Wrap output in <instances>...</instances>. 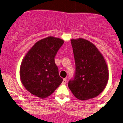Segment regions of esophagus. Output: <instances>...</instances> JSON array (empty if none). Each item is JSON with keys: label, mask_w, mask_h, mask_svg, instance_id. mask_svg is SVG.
Returning a JSON list of instances; mask_svg holds the SVG:
<instances>
[{"label": "esophagus", "mask_w": 123, "mask_h": 123, "mask_svg": "<svg viewBox=\"0 0 123 123\" xmlns=\"http://www.w3.org/2000/svg\"><path fill=\"white\" fill-rule=\"evenodd\" d=\"M66 82H67L66 78H64L63 81H62V83L63 85H66Z\"/></svg>", "instance_id": "esophagus-1"}]
</instances>
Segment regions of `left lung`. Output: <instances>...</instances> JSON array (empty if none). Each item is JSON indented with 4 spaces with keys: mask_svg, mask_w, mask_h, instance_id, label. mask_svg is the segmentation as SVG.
<instances>
[{
    "mask_svg": "<svg viewBox=\"0 0 123 123\" xmlns=\"http://www.w3.org/2000/svg\"><path fill=\"white\" fill-rule=\"evenodd\" d=\"M75 60L74 77L68 83L73 94L81 100L98 96L109 80L106 62L94 44L83 38L71 40Z\"/></svg>",
    "mask_w": 123,
    "mask_h": 123,
    "instance_id": "1",
    "label": "left lung"
}]
</instances>
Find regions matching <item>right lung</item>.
<instances>
[{
    "instance_id": "1",
    "label": "right lung",
    "mask_w": 123,
    "mask_h": 123,
    "mask_svg": "<svg viewBox=\"0 0 123 123\" xmlns=\"http://www.w3.org/2000/svg\"><path fill=\"white\" fill-rule=\"evenodd\" d=\"M64 40L48 37L38 41L22 61L19 74L22 84L31 94L44 98L62 82L55 63V56Z\"/></svg>"
}]
</instances>
